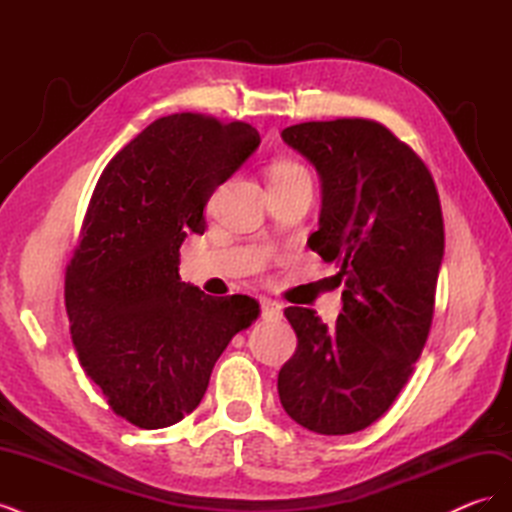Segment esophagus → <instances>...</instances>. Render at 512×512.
Returning <instances> with one entry per match:
<instances>
[{"instance_id":"34e87169","label":"esophagus","mask_w":512,"mask_h":512,"mask_svg":"<svg viewBox=\"0 0 512 512\" xmlns=\"http://www.w3.org/2000/svg\"><path fill=\"white\" fill-rule=\"evenodd\" d=\"M260 316L265 320H280L282 318V305L271 299H260Z\"/></svg>"}]
</instances>
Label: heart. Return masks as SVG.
Masks as SVG:
<instances>
[{
	"instance_id": "obj_1",
	"label": "heart",
	"mask_w": 512,
	"mask_h": 512,
	"mask_svg": "<svg viewBox=\"0 0 512 512\" xmlns=\"http://www.w3.org/2000/svg\"><path fill=\"white\" fill-rule=\"evenodd\" d=\"M271 179L273 183L292 181V179H309V173L297 162H277L271 168Z\"/></svg>"
}]
</instances>
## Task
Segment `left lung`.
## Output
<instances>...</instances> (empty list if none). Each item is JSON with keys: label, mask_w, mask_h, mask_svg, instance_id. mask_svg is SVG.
<instances>
[{"label": "left lung", "mask_w": 512, "mask_h": 512, "mask_svg": "<svg viewBox=\"0 0 512 512\" xmlns=\"http://www.w3.org/2000/svg\"><path fill=\"white\" fill-rule=\"evenodd\" d=\"M322 181L320 228L307 245L337 262L342 314L286 307L297 350L277 376L286 414L346 436L393 406L431 329L444 220L425 162L371 119L307 121L282 132Z\"/></svg>", "instance_id": "left-lung-1"}]
</instances>
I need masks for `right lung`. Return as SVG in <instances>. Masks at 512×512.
<instances>
[{"mask_svg": "<svg viewBox=\"0 0 512 512\" xmlns=\"http://www.w3.org/2000/svg\"><path fill=\"white\" fill-rule=\"evenodd\" d=\"M260 145L250 123L198 113L153 121L106 164L66 271V312L85 374L141 429L179 423L215 361L258 318L252 297H209L179 277L211 194Z\"/></svg>", "mask_w": 512, "mask_h": 512, "instance_id": "1", "label": "right lung"}]
</instances>
